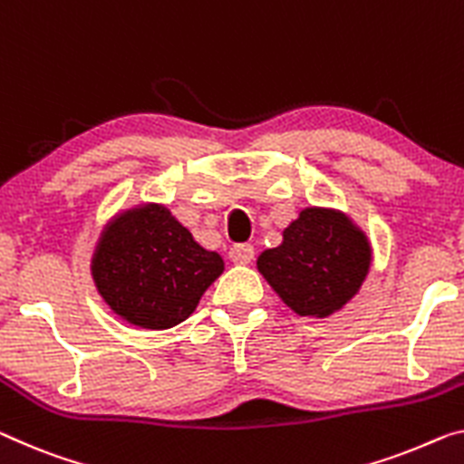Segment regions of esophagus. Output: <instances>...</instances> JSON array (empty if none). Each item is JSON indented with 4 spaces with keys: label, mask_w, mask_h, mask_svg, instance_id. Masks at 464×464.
<instances>
[{
    "label": "esophagus",
    "mask_w": 464,
    "mask_h": 464,
    "mask_svg": "<svg viewBox=\"0 0 464 464\" xmlns=\"http://www.w3.org/2000/svg\"><path fill=\"white\" fill-rule=\"evenodd\" d=\"M230 259L238 266H248L255 259V248L251 245H237L230 251Z\"/></svg>",
    "instance_id": "34e87169"
}]
</instances>
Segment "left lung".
Segmentation results:
<instances>
[{"mask_svg": "<svg viewBox=\"0 0 464 464\" xmlns=\"http://www.w3.org/2000/svg\"><path fill=\"white\" fill-rule=\"evenodd\" d=\"M372 245L346 213L306 208L282 232V245L256 259L284 304L301 317H330L361 290Z\"/></svg>", "mask_w": 464, "mask_h": 464, "instance_id": "1", "label": "left lung"}]
</instances>
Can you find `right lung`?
Instances as JSON below:
<instances>
[{
	"instance_id": "right-lung-1",
	"label": "right lung",
	"mask_w": 464,
	"mask_h": 464,
	"mask_svg": "<svg viewBox=\"0 0 464 464\" xmlns=\"http://www.w3.org/2000/svg\"><path fill=\"white\" fill-rule=\"evenodd\" d=\"M222 272V256L198 245L160 203L118 213L103 227L91 259L103 301L124 322L145 330L182 324Z\"/></svg>"
}]
</instances>
